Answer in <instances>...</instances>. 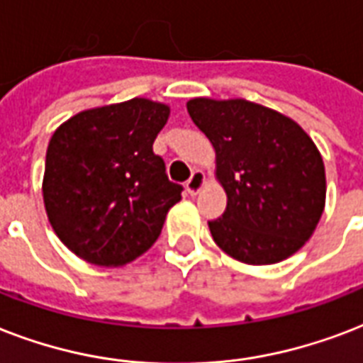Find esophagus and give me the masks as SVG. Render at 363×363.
<instances>
[{
    "instance_id": "1",
    "label": "esophagus",
    "mask_w": 363,
    "mask_h": 363,
    "mask_svg": "<svg viewBox=\"0 0 363 363\" xmlns=\"http://www.w3.org/2000/svg\"><path fill=\"white\" fill-rule=\"evenodd\" d=\"M204 182H206V178H204V172H202V170H195V172L191 174V178L187 179L185 189H187V193H189V195H196V193L202 189Z\"/></svg>"
}]
</instances>
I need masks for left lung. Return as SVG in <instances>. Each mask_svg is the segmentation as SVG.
I'll return each mask as SVG.
<instances>
[{
    "label": "left lung",
    "mask_w": 363,
    "mask_h": 363,
    "mask_svg": "<svg viewBox=\"0 0 363 363\" xmlns=\"http://www.w3.org/2000/svg\"><path fill=\"white\" fill-rule=\"evenodd\" d=\"M187 111L216 150V178L227 193L225 212L208 221L216 244L248 265L296 254L325 204L324 161L307 132L242 98H193Z\"/></svg>",
    "instance_id": "left-lung-1"
}]
</instances>
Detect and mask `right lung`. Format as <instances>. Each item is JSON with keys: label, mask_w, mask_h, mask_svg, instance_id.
<instances>
[{"label": "right lung", "mask_w": 363, "mask_h": 363, "mask_svg": "<svg viewBox=\"0 0 363 363\" xmlns=\"http://www.w3.org/2000/svg\"><path fill=\"white\" fill-rule=\"evenodd\" d=\"M170 108L147 98L81 111L47 147L45 210L62 242L100 267L130 263L155 244L184 187L153 142Z\"/></svg>", "instance_id": "obj_1"}]
</instances>
